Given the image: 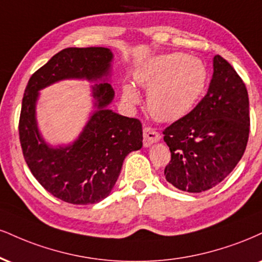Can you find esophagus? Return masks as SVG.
I'll list each match as a JSON object with an SVG mask.
<instances>
[{
    "label": "esophagus",
    "instance_id": "34e87169",
    "mask_svg": "<svg viewBox=\"0 0 262 262\" xmlns=\"http://www.w3.org/2000/svg\"><path fill=\"white\" fill-rule=\"evenodd\" d=\"M143 137H144L143 143H144V146L145 147L150 146V145L155 144L160 139H161V135L157 133L155 129H152V128H150V127H145L144 128Z\"/></svg>",
    "mask_w": 262,
    "mask_h": 262
}]
</instances>
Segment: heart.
I'll return each instance as SVG.
<instances>
[{"instance_id": "1", "label": "heart", "mask_w": 262, "mask_h": 262, "mask_svg": "<svg viewBox=\"0 0 262 262\" xmlns=\"http://www.w3.org/2000/svg\"><path fill=\"white\" fill-rule=\"evenodd\" d=\"M135 84L147 90L146 105L160 122H176L193 110L203 95L207 71L200 58L183 53H165L137 69ZM124 102L137 105L140 97L134 85L123 86Z\"/></svg>"}]
</instances>
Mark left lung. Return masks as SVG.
Listing matches in <instances>:
<instances>
[{"instance_id": "obj_1", "label": "left lung", "mask_w": 262, "mask_h": 262, "mask_svg": "<svg viewBox=\"0 0 262 262\" xmlns=\"http://www.w3.org/2000/svg\"><path fill=\"white\" fill-rule=\"evenodd\" d=\"M249 97L234 68L216 55L204 99L163 130L171 150L167 182L179 190L201 193L216 187L241 161L249 138Z\"/></svg>"}]
</instances>
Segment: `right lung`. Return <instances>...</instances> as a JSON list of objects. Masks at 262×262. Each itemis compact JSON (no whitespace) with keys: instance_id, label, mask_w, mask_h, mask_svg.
Here are the masks:
<instances>
[{"instance_id":"right-lung-1","label":"right lung","mask_w":262,"mask_h":262,"mask_svg":"<svg viewBox=\"0 0 262 262\" xmlns=\"http://www.w3.org/2000/svg\"><path fill=\"white\" fill-rule=\"evenodd\" d=\"M113 53L106 47H68L31 75L25 88L19 118V139L28 167L53 196L74 205L96 204L111 193L123 161L143 146L139 119L108 108L115 90L108 83ZM67 79L91 82L94 112L73 143L52 147L38 130L36 103L40 90Z\"/></svg>"}]
</instances>
